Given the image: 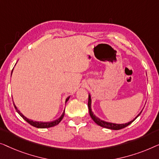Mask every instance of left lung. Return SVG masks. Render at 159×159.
Listing matches in <instances>:
<instances>
[{
	"mask_svg": "<svg viewBox=\"0 0 159 159\" xmlns=\"http://www.w3.org/2000/svg\"><path fill=\"white\" fill-rule=\"evenodd\" d=\"M88 107H89V114H90L91 117L92 118V120L94 121L96 123H97L98 125L101 126L102 127H105V128H108L110 129H115V130H117V129H120L124 128V127L128 126L129 125H130L132 122H133L134 120H135L136 118H137L138 116H139L140 114H141L142 111L138 114V115L136 116L135 117V119H133V120H131L130 122H127V123H125V124H116V123H112V122H106L104 121V120H100L99 118H98L97 117L93 115L92 110H91V96L90 94H89V102H88Z\"/></svg>",
	"mask_w": 159,
	"mask_h": 159,
	"instance_id": "obj_1",
	"label": "left lung"
}]
</instances>
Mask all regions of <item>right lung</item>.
Here are the masks:
<instances>
[{
	"label": "right lung",
	"mask_w": 159,
	"mask_h": 159,
	"mask_svg": "<svg viewBox=\"0 0 159 159\" xmlns=\"http://www.w3.org/2000/svg\"><path fill=\"white\" fill-rule=\"evenodd\" d=\"M13 71V70H12ZM11 74H12V72H11ZM69 98H70V97H68V98H67L66 100V103L68 101ZM13 105H14V107L16 109V111L18 113H19V115H20V116L23 118V119L24 120H26V122H28L29 124H30L31 125H32V126H34L35 127H37V128H48V127H53V126H55V125H58L60 122V121L62 120V118H63L64 115H65V110L63 111V113L62 114V115L60 116V117L58 118V119L54 120V121H52V122H37V121H33V120H29L28 118H26L25 116H24L20 112V111L19 110V109H17V107L15 106V104H13Z\"/></svg>",
	"instance_id": "1"
}]
</instances>
